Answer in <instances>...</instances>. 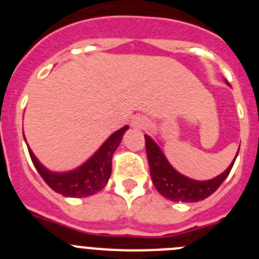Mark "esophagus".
<instances>
[{
	"mask_svg": "<svg viewBox=\"0 0 259 259\" xmlns=\"http://www.w3.org/2000/svg\"><path fill=\"white\" fill-rule=\"evenodd\" d=\"M148 124H149V120L144 115H136L131 120V125L136 130H144V128L148 127Z\"/></svg>",
	"mask_w": 259,
	"mask_h": 259,
	"instance_id": "34e87169",
	"label": "esophagus"
}]
</instances>
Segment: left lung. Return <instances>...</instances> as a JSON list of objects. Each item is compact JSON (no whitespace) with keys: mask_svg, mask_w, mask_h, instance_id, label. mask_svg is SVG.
<instances>
[{"mask_svg":"<svg viewBox=\"0 0 259 259\" xmlns=\"http://www.w3.org/2000/svg\"><path fill=\"white\" fill-rule=\"evenodd\" d=\"M144 137H145V149L153 184L163 197L171 201L197 202V201L205 200L221 187L236 161V158H235L227 170L214 179L207 180V182H196V180L189 179L187 176H183L182 174L174 170L171 164L167 162L161 149L155 145L154 141L146 135Z\"/></svg>","mask_w":259,"mask_h":259,"instance_id":"8db88e82","label":"left lung"}]
</instances>
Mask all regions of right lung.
Masks as SVG:
<instances>
[{"mask_svg": "<svg viewBox=\"0 0 259 259\" xmlns=\"http://www.w3.org/2000/svg\"><path fill=\"white\" fill-rule=\"evenodd\" d=\"M127 130L128 127L124 125L114 132L87 163L71 172H52L36 159L31 149H28V152L36 170L53 191L66 197H88L101 191L107 184V180L111 175V161L114 152L120 144L123 135Z\"/></svg>", "mask_w": 259, "mask_h": 259, "instance_id": "right-lung-1", "label": "right lung"}]
</instances>
